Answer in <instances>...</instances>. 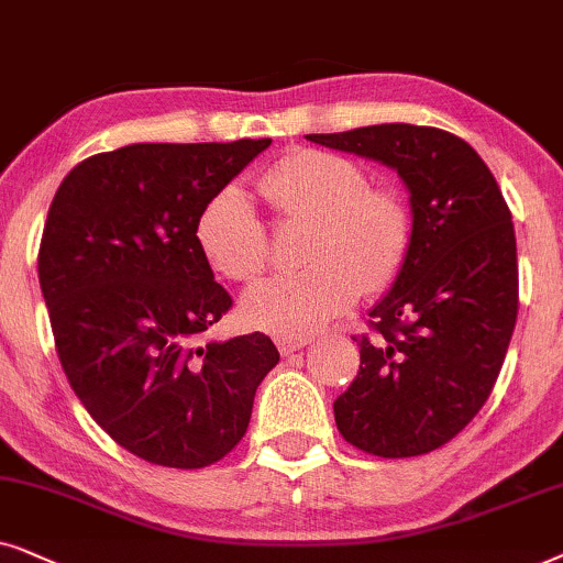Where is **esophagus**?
Segmentation results:
<instances>
[{
  "label": "esophagus",
  "instance_id": "34e87169",
  "mask_svg": "<svg viewBox=\"0 0 563 563\" xmlns=\"http://www.w3.org/2000/svg\"><path fill=\"white\" fill-rule=\"evenodd\" d=\"M309 340H301V336H277V350H280V355H294V352L303 350Z\"/></svg>",
  "mask_w": 563,
  "mask_h": 563
}]
</instances>
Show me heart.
<instances>
[{"label":"heart","instance_id":"obj_1","mask_svg":"<svg viewBox=\"0 0 563 563\" xmlns=\"http://www.w3.org/2000/svg\"><path fill=\"white\" fill-rule=\"evenodd\" d=\"M277 219L303 221L301 260L309 267L273 275L242 296L250 324L280 336H306L355 301L396 280L411 246V211L391 187L368 185L347 156L301 148L254 179ZM198 244L231 280H254L267 265V229L250 198L229 185L200 213Z\"/></svg>","mask_w":563,"mask_h":563}]
</instances>
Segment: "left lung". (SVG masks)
Returning a JSON list of instances; mask_svg holds the SVG:
<instances>
[{"label": "left lung", "mask_w": 563, "mask_h": 563, "mask_svg": "<svg viewBox=\"0 0 563 563\" xmlns=\"http://www.w3.org/2000/svg\"><path fill=\"white\" fill-rule=\"evenodd\" d=\"M313 144L376 159L409 190L411 246L371 309L360 371L336 396L350 445L411 459L453 440L489 399L517 319V244L497 179L466 141L430 125L311 133Z\"/></svg>", "instance_id": "8db88e82"}]
</instances>
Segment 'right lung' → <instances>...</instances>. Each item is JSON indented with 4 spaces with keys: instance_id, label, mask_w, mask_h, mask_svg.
<instances>
[{
    "instance_id": "right-lung-1",
    "label": "right lung",
    "mask_w": 563,
    "mask_h": 563,
    "mask_svg": "<svg viewBox=\"0 0 563 563\" xmlns=\"http://www.w3.org/2000/svg\"><path fill=\"white\" fill-rule=\"evenodd\" d=\"M269 139L131 144L79 162L37 252L56 352L74 394L125 451L203 468L234 451L275 368L267 334L206 340L231 309L200 250V213Z\"/></svg>"
}]
</instances>
